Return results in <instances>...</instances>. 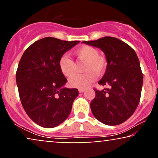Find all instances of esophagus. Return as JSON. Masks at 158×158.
Returning <instances> with one entry per match:
<instances>
[{
	"label": "esophagus",
	"mask_w": 158,
	"mask_h": 158,
	"mask_svg": "<svg viewBox=\"0 0 158 158\" xmlns=\"http://www.w3.org/2000/svg\"><path fill=\"white\" fill-rule=\"evenodd\" d=\"M84 91H85L84 89H78V91H79L80 93H83Z\"/></svg>",
	"instance_id": "esophagus-1"
}]
</instances>
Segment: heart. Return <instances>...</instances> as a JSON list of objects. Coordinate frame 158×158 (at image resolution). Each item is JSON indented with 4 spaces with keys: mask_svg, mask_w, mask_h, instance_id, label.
Segmentation results:
<instances>
[{
    "mask_svg": "<svg viewBox=\"0 0 158 158\" xmlns=\"http://www.w3.org/2000/svg\"><path fill=\"white\" fill-rule=\"evenodd\" d=\"M78 61H84L83 71L85 73L73 76L69 81L71 87L77 89H85L96 81L97 75H103L108 66V61L104 56L99 55V51L94 47L85 45L74 52ZM58 67L61 73L66 77H71L75 73V66L73 60L67 56H61L58 61Z\"/></svg>",
    "mask_w": 158,
    "mask_h": 158,
    "instance_id": "b5f03b06",
    "label": "heart"
}]
</instances>
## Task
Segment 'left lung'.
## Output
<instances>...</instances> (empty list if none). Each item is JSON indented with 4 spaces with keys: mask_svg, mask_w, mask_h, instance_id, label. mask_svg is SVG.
<instances>
[{
    "mask_svg": "<svg viewBox=\"0 0 158 158\" xmlns=\"http://www.w3.org/2000/svg\"><path fill=\"white\" fill-rule=\"evenodd\" d=\"M83 43L100 48L108 61L106 73L98 82L108 88L94 89L96 96L90 104L93 115L107 125L123 123L139 106L143 85V74L135 50L111 36Z\"/></svg>",
    "mask_w": 158,
    "mask_h": 158,
    "instance_id": "1",
    "label": "left lung"
}]
</instances>
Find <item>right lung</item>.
<instances>
[{
	"label": "right lung",
	"mask_w": 158,
	"mask_h": 158,
	"mask_svg": "<svg viewBox=\"0 0 158 158\" xmlns=\"http://www.w3.org/2000/svg\"><path fill=\"white\" fill-rule=\"evenodd\" d=\"M79 42L45 37L29 46L20 58L16 82L21 103L31 119L42 127H55L67 119L78 95L77 89L64 87L67 80L58 61Z\"/></svg>",
	"instance_id": "1"
}]
</instances>
